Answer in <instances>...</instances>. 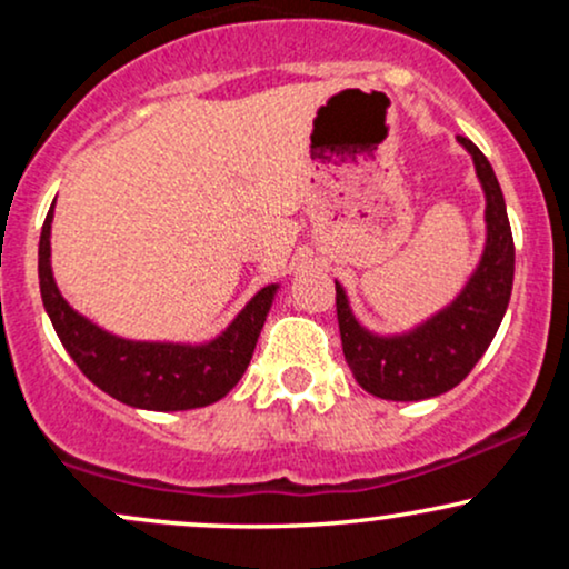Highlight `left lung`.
Returning a JSON list of instances; mask_svg holds the SVG:
<instances>
[{
    "label": "left lung",
    "mask_w": 569,
    "mask_h": 569,
    "mask_svg": "<svg viewBox=\"0 0 569 569\" xmlns=\"http://www.w3.org/2000/svg\"><path fill=\"white\" fill-rule=\"evenodd\" d=\"M473 158L485 189L487 243L473 276L443 310L403 335H375L352 316L337 283V321L345 361L363 390L385 401H422L452 390L485 356L506 316L513 286V234L506 200L489 160L473 141L457 136Z\"/></svg>",
    "instance_id": "left-lung-1"
}]
</instances>
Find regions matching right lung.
<instances>
[{"mask_svg":"<svg viewBox=\"0 0 569 569\" xmlns=\"http://www.w3.org/2000/svg\"><path fill=\"white\" fill-rule=\"evenodd\" d=\"M53 208L56 200L39 234V291L58 339L82 375L117 401L149 411L200 409L230 393L251 363L278 283L253 293L251 302L211 342H141L109 335L80 316L58 291L50 267Z\"/></svg>","mask_w":569,"mask_h":569,"instance_id":"right-lung-1","label":"right lung"}]
</instances>
